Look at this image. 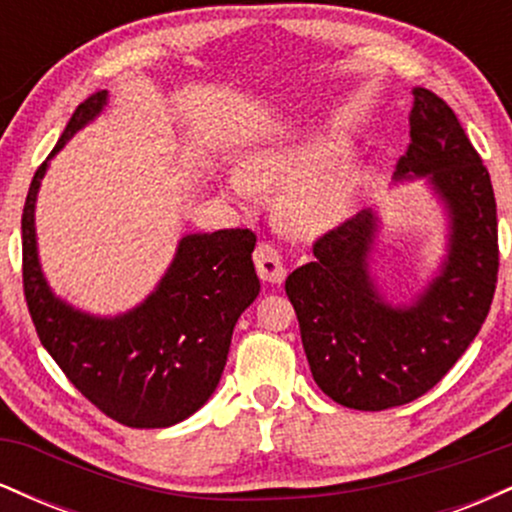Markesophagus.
<instances>
[{"label":"esophagus","instance_id":"1","mask_svg":"<svg viewBox=\"0 0 512 512\" xmlns=\"http://www.w3.org/2000/svg\"><path fill=\"white\" fill-rule=\"evenodd\" d=\"M252 260H255L257 274H260L262 281H269V284H281V281H284L286 269L274 245L269 243L257 245L255 252H252Z\"/></svg>","mask_w":512,"mask_h":512}]
</instances>
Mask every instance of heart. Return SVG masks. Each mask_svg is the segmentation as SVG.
Returning a JSON list of instances; mask_svg holds the SVG:
<instances>
[{"mask_svg":"<svg viewBox=\"0 0 512 512\" xmlns=\"http://www.w3.org/2000/svg\"><path fill=\"white\" fill-rule=\"evenodd\" d=\"M346 139L332 132L291 134L252 146L240 158V180L228 182L236 199L250 190L281 192L276 219L298 238H317L334 231L354 214L366 182L358 161H342Z\"/></svg>","mask_w":512,"mask_h":512,"instance_id":"1","label":"heart"}]
</instances>
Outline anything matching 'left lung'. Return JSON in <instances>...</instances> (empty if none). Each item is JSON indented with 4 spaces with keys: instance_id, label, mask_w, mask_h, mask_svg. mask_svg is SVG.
Returning <instances> with one entry per match:
<instances>
[{
    "instance_id": "8db88e82",
    "label": "left lung",
    "mask_w": 512,
    "mask_h": 512,
    "mask_svg": "<svg viewBox=\"0 0 512 512\" xmlns=\"http://www.w3.org/2000/svg\"><path fill=\"white\" fill-rule=\"evenodd\" d=\"M411 144L395 180H426L448 216V252L411 303L385 301L370 274L373 209L317 238L315 260L286 279L310 373L349 409L383 411L426 395L474 342L498 279V221L489 170L455 113L414 88Z\"/></svg>"
}]
</instances>
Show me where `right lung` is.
I'll use <instances>...</instances> for the list:
<instances>
[{
    "label": "right lung",
    "mask_w": 512,
    "mask_h": 512,
    "mask_svg": "<svg viewBox=\"0 0 512 512\" xmlns=\"http://www.w3.org/2000/svg\"><path fill=\"white\" fill-rule=\"evenodd\" d=\"M108 105L93 93L35 170L21 216L23 293L35 332L69 383L105 416L129 428H166L192 416L219 385L233 327L260 293L255 233L226 228L178 243L158 286L137 308L101 317L55 296L35 243V199L50 158Z\"/></svg>",
    "instance_id": "obj_1"
}]
</instances>
